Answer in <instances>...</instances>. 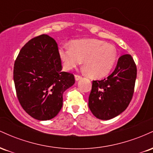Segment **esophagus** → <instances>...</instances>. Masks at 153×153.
<instances>
[{
  "instance_id": "1",
  "label": "esophagus",
  "mask_w": 153,
  "mask_h": 153,
  "mask_svg": "<svg viewBox=\"0 0 153 153\" xmlns=\"http://www.w3.org/2000/svg\"><path fill=\"white\" fill-rule=\"evenodd\" d=\"M75 80H76V81H78V80H80V79L82 78V76H80V75H75Z\"/></svg>"
}]
</instances>
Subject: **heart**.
<instances>
[{"label": "heart", "mask_w": 153, "mask_h": 153, "mask_svg": "<svg viewBox=\"0 0 153 153\" xmlns=\"http://www.w3.org/2000/svg\"><path fill=\"white\" fill-rule=\"evenodd\" d=\"M58 52L66 70L74 69L83 60L85 71L94 78L108 75L117 59V50L113 45L96 39L73 40L71 47L59 46Z\"/></svg>", "instance_id": "1"}]
</instances>
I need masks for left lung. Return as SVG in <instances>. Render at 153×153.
Segmentation results:
<instances>
[{
	"label": "left lung",
	"mask_w": 153,
	"mask_h": 153,
	"mask_svg": "<svg viewBox=\"0 0 153 153\" xmlns=\"http://www.w3.org/2000/svg\"><path fill=\"white\" fill-rule=\"evenodd\" d=\"M137 78V67L130 54L118 59L113 73L101 80H93L88 106L96 118L108 120L122 113L129 106Z\"/></svg>",
	"instance_id": "left-lung-1"
}]
</instances>
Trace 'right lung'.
<instances>
[{
    "mask_svg": "<svg viewBox=\"0 0 153 153\" xmlns=\"http://www.w3.org/2000/svg\"><path fill=\"white\" fill-rule=\"evenodd\" d=\"M13 80L21 106L40 121L57 115L63 93L75 83L74 75L62 71L57 44L47 34L31 39L22 47L14 63Z\"/></svg>",
    "mask_w": 153,
    "mask_h": 153,
    "instance_id": "right-lung-1",
    "label": "right lung"
}]
</instances>
